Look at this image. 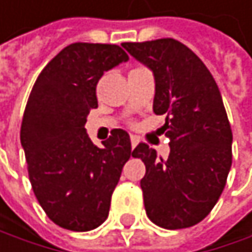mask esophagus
Returning a JSON list of instances; mask_svg holds the SVG:
<instances>
[{"label": "esophagus", "mask_w": 252, "mask_h": 252, "mask_svg": "<svg viewBox=\"0 0 252 252\" xmlns=\"http://www.w3.org/2000/svg\"><path fill=\"white\" fill-rule=\"evenodd\" d=\"M137 143H139V139H137V136H131V148H133V149L137 146Z\"/></svg>", "instance_id": "34e87169"}]
</instances>
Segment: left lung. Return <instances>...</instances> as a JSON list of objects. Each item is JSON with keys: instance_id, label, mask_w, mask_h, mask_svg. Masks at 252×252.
Segmentation results:
<instances>
[{"instance_id": "obj_1", "label": "left lung", "mask_w": 252, "mask_h": 252, "mask_svg": "<svg viewBox=\"0 0 252 252\" xmlns=\"http://www.w3.org/2000/svg\"><path fill=\"white\" fill-rule=\"evenodd\" d=\"M155 77L154 113L170 139L167 159L146 143L133 157L146 173L140 181L148 218L163 228L192 227L209 215L231 167L233 134L218 85L195 53L175 38L122 43Z\"/></svg>"}]
</instances>
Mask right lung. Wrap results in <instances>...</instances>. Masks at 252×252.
<instances>
[{"mask_svg": "<svg viewBox=\"0 0 252 252\" xmlns=\"http://www.w3.org/2000/svg\"><path fill=\"white\" fill-rule=\"evenodd\" d=\"M128 55L118 44L73 43L38 74L24 112L21 143L37 200L49 220L71 231L104 222L124 164L133 155L130 136L115 128L95 146L85 124L98 106L97 83Z\"/></svg>", "mask_w": 252, "mask_h": 252, "instance_id": "1", "label": "right lung"}]
</instances>
